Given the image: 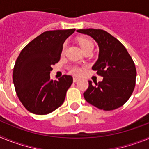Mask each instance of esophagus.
Returning a JSON list of instances; mask_svg holds the SVG:
<instances>
[{
	"label": "esophagus",
	"mask_w": 149,
	"mask_h": 149,
	"mask_svg": "<svg viewBox=\"0 0 149 149\" xmlns=\"http://www.w3.org/2000/svg\"><path fill=\"white\" fill-rule=\"evenodd\" d=\"M79 81V78L77 77H73V81L74 82H77V81Z\"/></svg>",
	"instance_id": "obj_1"
}]
</instances>
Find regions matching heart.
<instances>
[{
    "label": "heart",
    "instance_id": "heart-1",
    "mask_svg": "<svg viewBox=\"0 0 149 149\" xmlns=\"http://www.w3.org/2000/svg\"><path fill=\"white\" fill-rule=\"evenodd\" d=\"M78 43L81 46V49L84 51V52L86 51H89V50H92L93 51V48H94V44L90 39H86V38L84 37H81L78 39ZM67 47V43L65 42L63 44V49H62V52L64 53ZM69 72H71L73 74H75V75H79V74H81V68L78 66V65H71L69 67Z\"/></svg>",
    "mask_w": 149,
    "mask_h": 149
}]
</instances>
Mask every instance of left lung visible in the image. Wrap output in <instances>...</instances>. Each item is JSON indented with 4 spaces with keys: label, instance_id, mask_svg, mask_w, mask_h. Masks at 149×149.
Returning <instances> with one entry per match:
<instances>
[{
    "label": "left lung",
    "instance_id": "8db88e82",
    "mask_svg": "<svg viewBox=\"0 0 149 149\" xmlns=\"http://www.w3.org/2000/svg\"><path fill=\"white\" fill-rule=\"evenodd\" d=\"M95 40L99 47L98 60L93 66L101 82L93 85L89 81V87L84 96L87 102L98 109L113 110L126 103L136 85V70L134 60L125 47L116 38L101 29H80Z\"/></svg>",
    "mask_w": 149,
    "mask_h": 149
}]
</instances>
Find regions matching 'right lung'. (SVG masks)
Here are the masks:
<instances>
[{"label": "right lung", "mask_w": 149, "mask_h": 149, "mask_svg": "<svg viewBox=\"0 0 149 149\" xmlns=\"http://www.w3.org/2000/svg\"><path fill=\"white\" fill-rule=\"evenodd\" d=\"M75 29L49 30L29 42L13 68V81L20 101L28 111L46 115L63 104L73 82L71 75L51 80L50 73L60 60L63 45Z\"/></svg>", "instance_id": "add662e5"}]
</instances>
